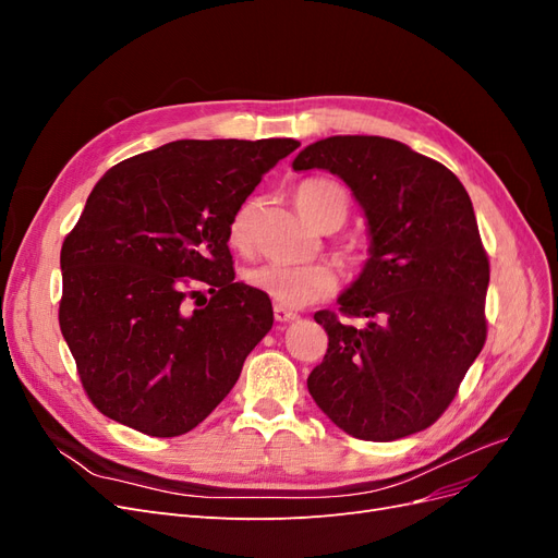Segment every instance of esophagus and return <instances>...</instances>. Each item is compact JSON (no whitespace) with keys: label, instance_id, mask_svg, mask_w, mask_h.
I'll return each mask as SVG.
<instances>
[{"label":"esophagus","instance_id":"obj_1","mask_svg":"<svg viewBox=\"0 0 558 558\" xmlns=\"http://www.w3.org/2000/svg\"><path fill=\"white\" fill-rule=\"evenodd\" d=\"M275 318L279 320V324H293V320H298L300 316L295 312H291V310L281 307V305H275Z\"/></svg>","mask_w":558,"mask_h":558}]
</instances>
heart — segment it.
<instances>
[{"label":"heart","instance_id":"heart-1","mask_svg":"<svg viewBox=\"0 0 558 558\" xmlns=\"http://www.w3.org/2000/svg\"><path fill=\"white\" fill-rule=\"evenodd\" d=\"M295 205L305 214L312 223L318 226L320 216L332 202H342L347 207V195L335 181L328 179H310L302 181L295 193ZM258 205L253 199L244 202V205L234 211L228 240L238 251L251 248V230L253 218H256ZM246 281L253 289L263 291L269 300H275L277 305L300 310L310 305V302L324 300L335 293L337 289V272L328 263H305V265H286V263H260L251 267L246 272Z\"/></svg>","mask_w":558,"mask_h":558}]
</instances>
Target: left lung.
<instances>
[{"instance_id": "8db88e82", "label": "left lung", "mask_w": 558, "mask_h": 558, "mask_svg": "<svg viewBox=\"0 0 558 558\" xmlns=\"http://www.w3.org/2000/svg\"><path fill=\"white\" fill-rule=\"evenodd\" d=\"M295 172L340 177L363 209L369 258L314 318L328 353L307 388L337 428L391 442L435 424L486 340L488 258L463 183L408 144L337 134L302 148Z\"/></svg>"}]
</instances>
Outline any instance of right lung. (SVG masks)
Returning a JSON list of instances; mask_svg holds the SVG:
<instances>
[{
    "instance_id": "1",
    "label": "right lung",
    "mask_w": 558,
    "mask_h": 558,
    "mask_svg": "<svg viewBox=\"0 0 558 558\" xmlns=\"http://www.w3.org/2000/svg\"><path fill=\"white\" fill-rule=\"evenodd\" d=\"M298 146L179 140L97 181L60 251V330L105 416L177 437L230 393L275 316L263 291L234 281L228 228Z\"/></svg>"
}]
</instances>
